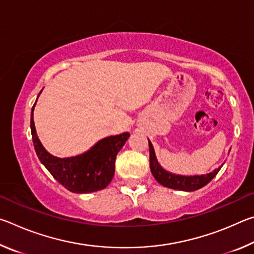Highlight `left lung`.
I'll return each instance as SVG.
<instances>
[{"label":"left lung","instance_id":"8db88e82","mask_svg":"<svg viewBox=\"0 0 254 254\" xmlns=\"http://www.w3.org/2000/svg\"><path fill=\"white\" fill-rule=\"evenodd\" d=\"M149 140V139H148ZM149 150H150V169L153 177L156 178L157 182L162 185V186L168 187L171 189H178V190L184 191H194L204 187L212 180L215 176L217 175L221 168L215 169L213 173L201 176H179L170 174L168 171L163 170L160 165H159L154 154V150L151 142L149 141Z\"/></svg>","mask_w":254,"mask_h":254}]
</instances>
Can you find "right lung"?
Wrapping results in <instances>:
<instances>
[{
	"label": "right lung",
	"instance_id": "obj_1",
	"mask_svg": "<svg viewBox=\"0 0 254 254\" xmlns=\"http://www.w3.org/2000/svg\"><path fill=\"white\" fill-rule=\"evenodd\" d=\"M34 105L31 111L30 127L34 150L42 165L59 184L71 192L86 194L104 189L113 178L117 154L127 142L130 133L126 132L120 135L105 137L80 156L63 159L54 157L46 151L38 139L33 122Z\"/></svg>",
	"mask_w": 254,
	"mask_h": 254
}]
</instances>
